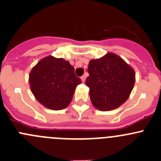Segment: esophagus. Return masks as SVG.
Returning <instances> with one entry per match:
<instances>
[{"instance_id":"34e87169","label":"esophagus","mask_w":161,"mask_h":161,"mask_svg":"<svg viewBox=\"0 0 161 161\" xmlns=\"http://www.w3.org/2000/svg\"><path fill=\"white\" fill-rule=\"evenodd\" d=\"M86 75H82V77H81V79H82V82H85V80H86Z\"/></svg>"}]
</instances>
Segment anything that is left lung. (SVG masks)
<instances>
[{
	"label": "left lung",
	"instance_id": "obj_1",
	"mask_svg": "<svg viewBox=\"0 0 161 161\" xmlns=\"http://www.w3.org/2000/svg\"><path fill=\"white\" fill-rule=\"evenodd\" d=\"M89 76L86 85L95 108L101 111L115 109L130 96L135 82V71L114 53L91 60L88 65Z\"/></svg>",
	"mask_w": 161,
	"mask_h": 161
}]
</instances>
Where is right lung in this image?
<instances>
[{
	"label": "right lung",
	"mask_w": 161,
	"mask_h": 161,
	"mask_svg": "<svg viewBox=\"0 0 161 161\" xmlns=\"http://www.w3.org/2000/svg\"><path fill=\"white\" fill-rule=\"evenodd\" d=\"M29 82L33 94L42 104L52 110H61L70 104L82 80L75 75L69 62L49 56L33 68Z\"/></svg>",
	"instance_id": "add662e5"
}]
</instances>
